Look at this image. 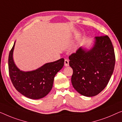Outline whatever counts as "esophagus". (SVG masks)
Returning a JSON list of instances; mask_svg holds the SVG:
<instances>
[{
    "label": "esophagus",
    "mask_w": 122,
    "mask_h": 122,
    "mask_svg": "<svg viewBox=\"0 0 122 122\" xmlns=\"http://www.w3.org/2000/svg\"><path fill=\"white\" fill-rule=\"evenodd\" d=\"M69 66V61L67 59L65 60V66L67 67Z\"/></svg>",
    "instance_id": "34e87169"
}]
</instances>
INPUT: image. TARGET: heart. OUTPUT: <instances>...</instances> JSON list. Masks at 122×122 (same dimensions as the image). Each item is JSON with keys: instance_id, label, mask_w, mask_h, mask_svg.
Segmentation results:
<instances>
[{"instance_id": "b5f03b06", "label": "heart", "mask_w": 122, "mask_h": 122, "mask_svg": "<svg viewBox=\"0 0 122 122\" xmlns=\"http://www.w3.org/2000/svg\"><path fill=\"white\" fill-rule=\"evenodd\" d=\"M78 36H79V34H77V37H78ZM77 49H78V45L77 44H74L70 48V51L74 52L77 50Z\"/></svg>"}]
</instances>
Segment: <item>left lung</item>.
<instances>
[{
	"mask_svg": "<svg viewBox=\"0 0 122 122\" xmlns=\"http://www.w3.org/2000/svg\"><path fill=\"white\" fill-rule=\"evenodd\" d=\"M75 90L87 97L97 95L107 86L113 72L115 55L107 36L94 38L90 49L81 46L69 57Z\"/></svg>",
	"mask_w": 122,
	"mask_h": 122,
	"instance_id": "8db88e82",
	"label": "left lung"
}]
</instances>
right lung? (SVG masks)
<instances>
[{"label": "right lung", "instance_id": "obj_1", "mask_svg": "<svg viewBox=\"0 0 122 122\" xmlns=\"http://www.w3.org/2000/svg\"><path fill=\"white\" fill-rule=\"evenodd\" d=\"M15 41L9 55V72L12 84L16 90L31 99H41L49 94L53 86L56 73L64 65V59L46 63L36 70L23 71L15 63L13 52Z\"/></svg>", "mask_w": 122, "mask_h": 122}]
</instances>
